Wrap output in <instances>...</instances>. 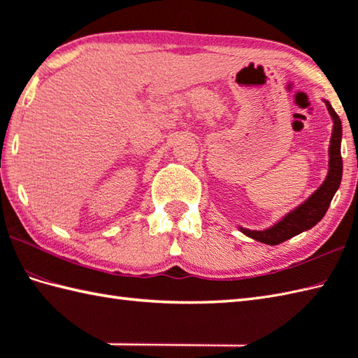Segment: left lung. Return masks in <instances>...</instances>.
<instances>
[{
    "instance_id": "8db88e82",
    "label": "left lung",
    "mask_w": 358,
    "mask_h": 358,
    "mask_svg": "<svg viewBox=\"0 0 358 358\" xmlns=\"http://www.w3.org/2000/svg\"><path fill=\"white\" fill-rule=\"evenodd\" d=\"M326 103L331 117L334 120V131L331 136V146H329V172L328 177L323 181V185L317 189V191L309 196V199L301 204V206L287 214L283 220H280L277 224L266 231H250L240 227L243 234L248 237L254 238L257 241L266 243V245L275 246L280 245L289 238L295 237V235L301 234L303 231H308L314 227L320 220L324 217L326 210H328L329 204L332 201L334 194L337 192L341 183V173H343V162H341L340 154V143H341V121L332 106Z\"/></svg>"
}]
</instances>
